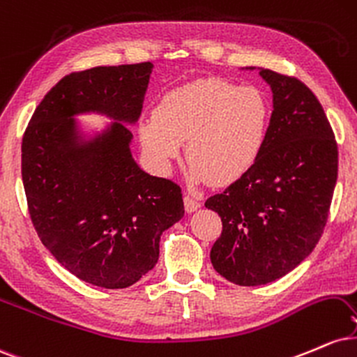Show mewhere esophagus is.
<instances>
[{
	"mask_svg": "<svg viewBox=\"0 0 357 357\" xmlns=\"http://www.w3.org/2000/svg\"><path fill=\"white\" fill-rule=\"evenodd\" d=\"M183 204H185V211L188 212V213H192V212H195L197 208H200V200H197L195 197H192V195H185L183 197Z\"/></svg>",
	"mask_w": 357,
	"mask_h": 357,
	"instance_id": "esophagus-1",
	"label": "esophagus"
}]
</instances>
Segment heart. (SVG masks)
Returning a JSON list of instances; mask_svg holds the SVG:
<instances>
[{
  "label": "heart",
  "instance_id": "1",
  "mask_svg": "<svg viewBox=\"0 0 357 357\" xmlns=\"http://www.w3.org/2000/svg\"><path fill=\"white\" fill-rule=\"evenodd\" d=\"M267 98L255 86L220 78L175 88L160 100L138 135L145 152L165 165L187 144L188 165L197 180L229 185L250 170L269 128Z\"/></svg>",
  "mask_w": 357,
  "mask_h": 357
}]
</instances>
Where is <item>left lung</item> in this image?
Here are the masks:
<instances>
[{
    "label": "left lung",
    "instance_id": "obj_1",
    "mask_svg": "<svg viewBox=\"0 0 357 357\" xmlns=\"http://www.w3.org/2000/svg\"><path fill=\"white\" fill-rule=\"evenodd\" d=\"M259 75L274 103L261 153L205 202L222 220L212 266L237 286L272 282L312 252L337 180L336 138L316 95L294 77L264 68Z\"/></svg>",
    "mask_w": 357,
    "mask_h": 357
}]
</instances>
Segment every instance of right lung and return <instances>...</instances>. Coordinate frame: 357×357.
Listing matches in <instances>:
<instances>
[{"mask_svg": "<svg viewBox=\"0 0 357 357\" xmlns=\"http://www.w3.org/2000/svg\"><path fill=\"white\" fill-rule=\"evenodd\" d=\"M153 65L96 66L66 75L29 120L21 177L38 237L53 257L93 286L125 289L152 271L160 236L183 217L182 190L133 160L132 132ZM116 121L90 141L73 116Z\"/></svg>", "mask_w": 357, "mask_h": 357, "instance_id": "obj_1", "label": "right lung"}]
</instances>
